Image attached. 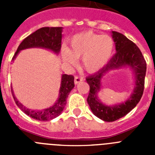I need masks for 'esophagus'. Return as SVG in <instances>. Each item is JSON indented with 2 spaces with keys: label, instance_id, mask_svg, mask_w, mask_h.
<instances>
[{
  "label": "esophagus",
  "instance_id": "1",
  "mask_svg": "<svg viewBox=\"0 0 155 155\" xmlns=\"http://www.w3.org/2000/svg\"><path fill=\"white\" fill-rule=\"evenodd\" d=\"M84 80V78L83 77H79V76H75L74 77V84H77L80 83L81 81Z\"/></svg>",
  "mask_w": 155,
  "mask_h": 155
}]
</instances>
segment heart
Here are the masks:
<instances>
[{"label":"heart","mask_w":155,"mask_h":155,"mask_svg":"<svg viewBox=\"0 0 155 155\" xmlns=\"http://www.w3.org/2000/svg\"><path fill=\"white\" fill-rule=\"evenodd\" d=\"M114 42L109 35L91 31L77 34L70 41V50L63 48L61 57L66 64L77 65V59L83 58V67L89 72L99 71L107 64L113 54Z\"/></svg>","instance_id":"b5f03b06"}]
</instances>
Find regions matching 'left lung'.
Segmentation results:
<instances>
[{
  "label": "left lung",
  "mask_w": 155,
  "mask_h": 155,
  "mask_svg": "<svg viewBox=\"0 0 155 155\" xmlns=\"http://www.w3.org/2000/svg\"><path fill=\"white\" fill-rule=\"evenodd\" d=\"M112 33L116 53L102 69L86 78L90 86V91L87 98V103L93 114L105 122L119 120L130 113L137 105L143 92L147 70L146 61L137 46L120 32L113 31ZM126 66L130 67L134 73L135 86L134 91L126 102L112 107L105 106L97 98L102 77L109 71Z\"/></svg>",
  "instance_id": "1"
}]
</instances>
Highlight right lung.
I'll return each instance as SVG.
<instances>
[{
  "label": "right lung",
  "instance_id": "obj_1",
  "mask_svg": "<svg viewBox=\"0 0 155 155\" xmlns=\"http://www.w3.org/2000/svg\"><path fill=\"white\" fill-rule=\"evenodd\" d=\"M62 28V27H43L34 31L33 33L27 36L21 42L12 58V61L16 58L21 50L28 48H44L58 54L61 48ZM74 78L72 75L63 74L61 77V84L59 91L58 99L52 107L47 108L43 110L35 111L27 109L18 101L12 89V93L18 107L20 108L25 114L36 120L47 121L53 120L61 114L67 103L68 94L74 87Z\"/></svg>",
  "mask_w": 155,
  "mask_h": 155
}]
</instances>
